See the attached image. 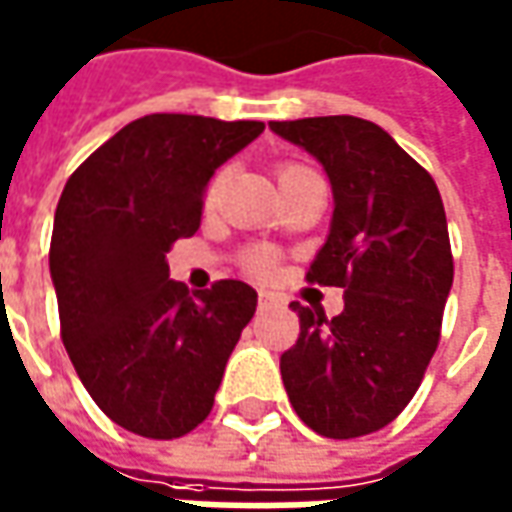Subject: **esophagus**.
Instances as JSON below:
<instances>
[{"mask_svg":"<svg viewBox=\"0 0 512 512\" xmlns=\"http://www.w3.org/2000/svg\"><path fill=\"white\" fill-rule=\"evenodd\" d=\"M257 305H260V308H269V305H271V294H266V291H260V297H257Z\"/></svg>","mask_w":512,"mask_h":512,"instance_id":"obj_1","label":"esophagus"}]
</instances>
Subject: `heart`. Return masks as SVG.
<instances>
[{
  "label": "heart",
  "mask_w": 512,
  "mask_h": 512,
  "mask_svg": "<svg viewBox=\"0 0 512 512\" xmlns=\"http://www.w3.org/2000/svg\"><path fill=\"white\" fill-rule=\"evenodd\" d=\"M302 170L308 168H300V165H285V168H280V182H285V179H291L294 173H302ZM221 184H224V176H215L210 184V193H207V198L210 201H215V196L221 193ZM246 269L252 271V274H271L274 271V255L271 252H266V249H257V252H252V255H246Z\"/></svg>",
  "instance_id": "1"
}]
</instances>
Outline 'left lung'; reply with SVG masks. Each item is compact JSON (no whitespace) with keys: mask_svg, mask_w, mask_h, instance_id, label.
<instances>
[{"mask_svg":"<svg viewBox=\"0 0 512 512\" xmlns=\"http://www.w3.org/2000/svg\"><path fill=\"white\" fill-rule=\"evenodd\" d=\"M325 168L333 218L308 280L344 288V311L300 302V339L280 356L305 426L350 440L384 429L415 398L454 283L446 210L426 170L381 125L336 114L269 123Z\"/></svg>","mask_w":512,"mask_h":512,"instance_id":"left-lung-1","label":"left lung"}]
</instances>
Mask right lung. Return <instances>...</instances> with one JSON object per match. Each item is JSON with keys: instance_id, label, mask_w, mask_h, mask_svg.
I'll return each instance as SVG.
<instances>
[{"instance_id": "1", "label": "right lung", "mask_w": 512, "mask_h": 512, "mask_svg": "<svg viewBox=\"0 0 512 512\" xmlns=\"http://www.w3.org/2000/svg\"><path fill=\"white\" fill-rule=\"evenodd\" d=\"M266 125L148 114L120 128L66 182L50 243L61 339L92 401L151 440L210 415L257 291L170 280L165 255L201 224L204 190Z\"/></svg>"}]
</instances>
